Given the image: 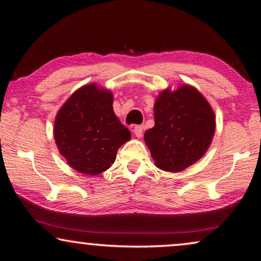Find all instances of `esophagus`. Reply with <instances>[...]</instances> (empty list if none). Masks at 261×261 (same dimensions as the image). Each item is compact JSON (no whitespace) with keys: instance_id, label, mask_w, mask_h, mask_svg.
<instances>
[{"instance_id":"1","label":"esophagus","mask_w":261,"mask_h":261,"mask_svg":"<svg viewBox=\"0 0 261 261\" xmlns=\"http://www.w3.org/2000/svg\"><path fill=\"white\" fill-rule=\"evenodd\" d=\"M143 131H144V127L141 125H137L134 127V134L137 138H140V137L143 136Z\"/></svg>"}]
</instances>
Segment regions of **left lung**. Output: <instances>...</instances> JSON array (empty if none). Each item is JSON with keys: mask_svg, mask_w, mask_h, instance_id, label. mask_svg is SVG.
<instances>
[{"mask_svg": "<svg viewBox=\"0 0 261 261\" xmlns=\"http://www.w3.org/2000/svg\"><path fill=\"white\" fill-rule=\"evenodd\" d=\"M154 126L144 135L159 169L179 173L204 156L215 132L208 101L191 85L166 88L154 103Z\"/></svg>", "mask_w": 261, "mask_h": 261, "instance_id": "obj_1", "label": "left lung"}]
</instances>
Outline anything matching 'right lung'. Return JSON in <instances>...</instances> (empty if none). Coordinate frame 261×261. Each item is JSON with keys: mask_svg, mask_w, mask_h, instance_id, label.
Wrapping results in <instances>:
<instances>
[{"mask_svg": "<svg viewBox=\"0 0 261 261\" xmlns=\"http://www.w3.org/2000/svg\"><path fill=\"white\" fill-rule=\"evenodd\" d=\"M113 93L92 83L74 91L57 112L54 138L60 154L78 173L95 176L112 167L131 134L113 109Z\"/></svg>", "mask_w": 261, "mask_h": 261, "instance_id": "1", "label": "right lung"}]
</instances>
